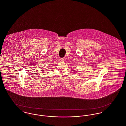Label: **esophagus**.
Returning <instances> with one entry per match:
<instances>
[{
	"instance_id": "1",
	"label": "esophagus",
	"mask_w": 126,
	"mask_h": 126,
	"mask_svg": "<svg viewBox=\"0 0 126 126\" xmlns=\"http://www.w3.org/2000/svg\"><path fill=\"white\" fill-rule=\"evenodd\" d=\"M60 60H61V61L62 62H64V58H61Z\"/></svg>"
}]
</instances>
